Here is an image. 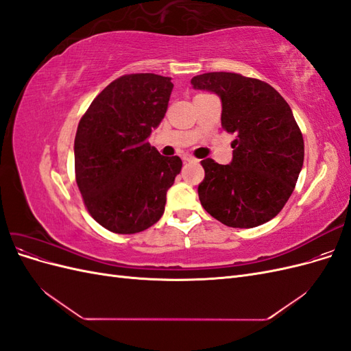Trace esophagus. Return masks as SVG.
I'll return each instance as SVG.
<instances>
[{
	"label": "esophagus",
	"mask_w": 351,
	"mask_h": 351,
	"mask_svg": "<svg viewBox=\"0 0 351 351\" xmlns=\"http://www.w3.org/2000/svg\"><path fill=\"white\" fill-rule=\"evenodd\" d=\"M183 161L184 162H196V158L192 156V155H189V154H184L183 155Z\"/></svg>",
	"instance_id": "34e87169"
}]
</instances>
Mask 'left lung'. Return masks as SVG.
<instances>
[{"label":"left lung","instance_id":"1","mask_svg":"<svg viewBox=\"0 0 351 351\" xmlns=\"http://www.w3.org/2000/svg\"><path fill=\"white\" fill-rule=\"evenodd\" d=\"M192 84L218 95L222 129L236 134L231 164L202 161V206L228 227L265 224L280 214L303 167L304 142L290 105L271 84L239 73H204Z\"/></svg>","mask_w":351,"mask_h":351}]
</instances>
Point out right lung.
<instances>
[{
    "mask_svg": "<svg viewBox=\"0 0 351 351\" xmlns=\"http://www.w3.org/2000/svg\"><path fill=\"white\" fill-rule=\"evenodd\" d=\"M174 84L154 73L111 82L77 125L74 171L90 217L117 234H134L162 217L182 159L147 142L162 121Z\"/></svg>",
    "mask_w": 351,
    "mask_h": 351,
    "instance_id": "obj_1",
    "label": "right lung"
}]
</instances>
